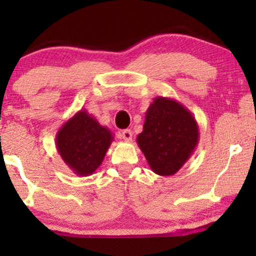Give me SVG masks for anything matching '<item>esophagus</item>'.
<instances>
[{
	"label": "esophagus",
	"mask_w": 256,
	"mask_h": 256,
	"mask_svg": "<svg viewBox=\"0 0 256 256\" xmlns=\"http://www.w3.org/2000/svg\"><path fill=\"white\" fill-rule=\"evenodd\" d=\"M121 136L124 141L129 142V141H132V130H129V129H124V130L122 132Z\"/></svg>",
	"instance_id": "34e87169"
}]
</instances>
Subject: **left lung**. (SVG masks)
<instances>
[{"label":"left lung","instance_id":"1","mask_svg":"<svg viewBox=\"0 0 256 256\" xmlns=\"http://www.w3.org/2000/svg\"><path fill=\"white\" fill-rule=\"evenodd\" d=\"M198 140V124L191 112L176 100L156 96L136 141L154 172L172 176L192 156Z\"/></svg>","mask_w":256,"mask_h":256}]
</instances>
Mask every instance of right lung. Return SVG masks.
Returning a JSON list of instances; mask_svg holds the SVG:
<instances>
[{
    "label": "right lung",
    "instance_id": "add662e5",
    "mask_svg": "<svg viewBox=\"0 0 256 256\" xmlns=\"http://www.w3.org/2000/svg\"><path fill=\"white\" fill-rule=\"evenodd\" d=\"M113 140L110 129L82 110L59 129L56 135V148L73 174L86 177L101 166Z\"/></svg>",
    "mask_w": 256,
    "mask_h": 256
}]
</instances>
